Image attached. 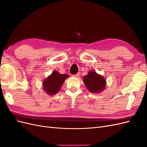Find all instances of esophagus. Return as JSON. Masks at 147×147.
<instances>
[{
  "label": "esophagus",
  "instance_id": "1",
  "mask_svg": "<svg viewBox=\"0 0 147 147\" xmlns=\"http://www.w3.org/2000/svg\"><path fill=\"white\" fill-rule=\"evenodd\" d=\"M79 76H80V74H79V73L77 74L73 75V77H77V78H78Z\"/></svg>",
  "mask_w": 147,
  "mask_h": 147
}]
</instances>
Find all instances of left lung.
I'll use <instances>...</instances> for the list:
<instances>
[{
	"instance_id": "1",
	"label": "left lung",
	"mask_w": 147,
	"mask_h": 147,
	"mask_svg": "<svg viewBox=\"0 0 147 147\" xmlns=\"http://www.w3.org/2000/svg\"><path fill=\"white\" fill-rule=\"evenodd\" d=\"M83 82L88 90L92 93L100 92L106 86L105 79L95 71H90L88 75L84 76Z\"/></svg>"
}]
</instances>
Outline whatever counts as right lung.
I'll return each instance as SVG.
<instances>
[{"instance_id": "add662e5", "label": "right lung", "mask_w": 147, "mask_h": 147, "mask_svg": "<svg viewBox=\"0 0 147 147\" xmlns=\"http://www.w3.org/2000/svg\"><path fill=\"white\" fill-rule=\"evenodd\" d=\"M67 77H69L67 74H60L56 70L53 71L43 82L44 91L49 95L56 94L60 90L65 80Z\"/></svg>"}]
</instances>
